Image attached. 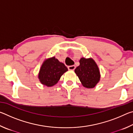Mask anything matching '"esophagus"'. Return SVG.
<instances>
[{
  "label": "esophagus",
  "instance_id": "obj_1",
  "mask_svg": "<svg viewBox=\"0 0 133 133\" xmlns=\"http://www.w3.org/2000/svg\"><path fill=\"white\" fill-rule=\"evenodd\" d=\"M75 69H76V66H74V65H73V66H68V69L69 70H74Z\"/></svg>",
  "mask_w": 133,
  "mask_h": 133
}]
</instances>
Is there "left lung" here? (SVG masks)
<instances>
[{"label": "left lung", "instance_id": "8db88e82", "mask_svg": "<svg viewBox=\"0 0 133 133\" xmlns=\"http://www.w3.org/2000/svg\"><path fill=\"white\" fill-rule=\"evenodd\" d=\"M80 65L75 70L83 86L93 88L100 80V75L97 65L92 58H81Z\"/></svg>", "mask_w": 133, "mask_h": 133}]
</instances>
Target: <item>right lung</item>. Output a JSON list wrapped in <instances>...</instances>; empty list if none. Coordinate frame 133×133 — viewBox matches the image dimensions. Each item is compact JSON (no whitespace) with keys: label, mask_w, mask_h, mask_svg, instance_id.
I'll return each mask as SVG.
<instances>
[{"label":"right lung","mask_w":133,"mask_h":133,"mask_svg":"<svg viewBox=\"0 0 133 133\" xmlns=\"http://www.w3.org/2000/svg\"><path fill=\"white\" fill-rule=\"evenodd\" d=\"M68 69L65 65L53 57L45 60L39 74V78L42 83L48 87L56 84Z\"/></svg>","instance_id":"obj_1"}]
</instances>
